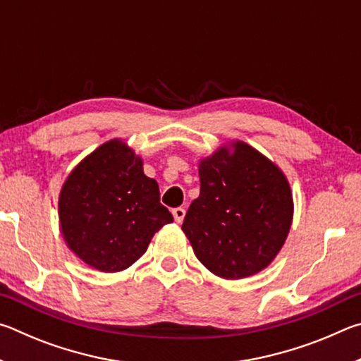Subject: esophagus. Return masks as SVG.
I'll use <instances>...</instances> for the list:
<instances>
[{
	"mask_svg": "<svg viewBox=\"0 0 361 361\" xmlns=\"http://www.w3.org/2000/svg\"><path fill=\"white\" fill-rule=\"evenodd\" d=\"M172 213H173V218H175V221H176V223H181L183 219H185L186 210L183 209V207H176V209H173V210H172Z\"/></svg>",
	"mask_w": 361,
	"mask_h": 361,
	"instance_id": "1",
	"label": "esophagus"
}]
</instances>
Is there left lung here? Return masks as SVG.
<instances>
[{"label":"left lung","instance_id":"8db88e82","mask_svg":"<svg viewBox=\"0 0 361 361\" xmlns=\"http://www.w3.org/2000/svg\"><path fill=\"white\" fill-rule=\"evenodd\" d=\"M200 194L181 229L215 276L243 279L271 262L288 235L293 199L277 166L247 143L223 146L199 164Z\"/></svg>","mask_w":361,"mask_h":361}]
</instances>
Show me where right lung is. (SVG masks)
<instances>
[{
    "instance_id": "obj_1",
    "label": "right lung",
    "mask_w": 361,
    "mask_h": 361,
    "mask_svg": "<svg viewBox=\"0 0 361 361\" xmlns=\"http://www.w3.org/2000/svg\"><path fill=\"white\" fill-rule=\"evenodd\" d=\"M59 215L68 247L102 272L133 264L151 237L173 221L156 180L119 140L102 145L73 170L60 192Z\"/></svg>"
}]
</instances>
